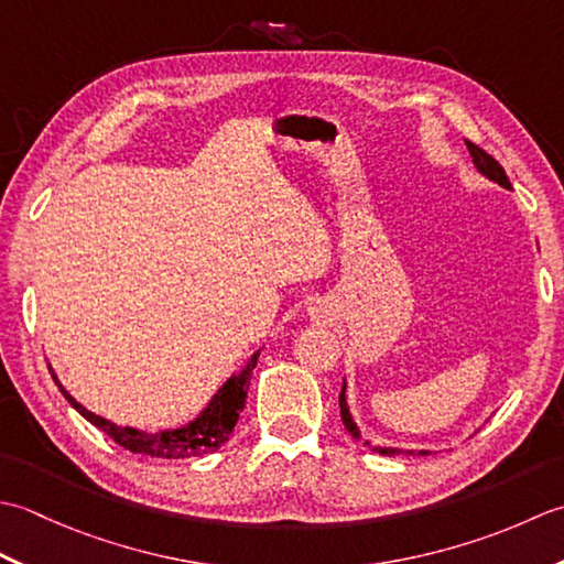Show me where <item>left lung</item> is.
Returning a JSON list of instances; mask_svg holds the SVG:
<instances>
[{"label": "left lung", "instance_id": "left-lung-1", "mask_svg": "<svg viewBox=\"0 0 564 564\" xmlns=\"http://www.w3.org/2000/svg\"><path fill=\"white\" fill-rule=\"evenodd\" d=\"M467 151H469V155H473V163L477 165V170L481 172V175H487L489 180L499 182L501 187L511 189V182H509V177H507V172H503V167L497 163V160H494L489 153L481 151L479 145L469 143V141H467ZM340 416H343V423H346L348 433H352V438H360V431H358V426H355V423H352L348 404H346V384H343V392H340ZM372 451L379 453V455H413L411 451H397V447H379V445H375ZM421 455H429V453L421 451Z\"/></svg>", "mask_w": 564, "mask_h": 564}]
</instances>
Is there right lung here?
I'll return each instance as SVG.
<instances>
[{
	"mask_svg": "<svg viewBox=\"0 0 564 564\" xmlns=\"http://www.w3.org/2000/svg\"><path fill=\"white\" fill-rule=\"evenodd\" d=\"M258 355H260V350L248 360L243 372L231 377L221 389H218V394L212 399V404L202 411L199 419L187 423L185 429L163 431V433H145V431H135V429H123V426H117V423L97 416V413L87 411L83 404H77V401L65 392L63 384L57 382V377L53 372L51 375H53V382L57 384V389L63 392V397L70 401V404L79 413H83L89 423H95L97 429L105 431L113 443H119L121 447H126V451L138 453V455L180 459V457L214 453L228 441V435H231V431L236 429L238 413L246 406L250 372H252V367L258 365Z\"/></svg>",
	"mask_w": 564,
	"mask_h": 564,
	"instance_id": "1",
	"label": "right lung"
}]
</instances>
